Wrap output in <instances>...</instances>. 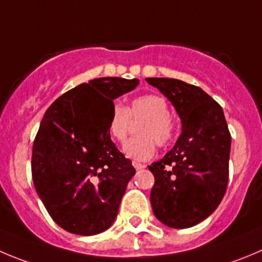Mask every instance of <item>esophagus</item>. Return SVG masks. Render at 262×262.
<instances>
[{
    "mask_svg": "<svg viewBox=\"0 0 262 262\" xmlns=\"http://www.w3.org/2000/svg\"><path fill=\"white\" fill-rule=\"evenodd\" d=\"M133 166L135 167L136 170H143V168H145V164L139 163V162H133Z\"/></svg>",
    "mask_w": 262,
    "mask_h": 262,
    "instance_id": "1",
    "label": "esophagus"
}]
</instances>
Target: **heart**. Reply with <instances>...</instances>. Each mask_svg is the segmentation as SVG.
I'll return each instance as SVG.
<instances>
[{
  "label": "heart",
  "mask_w": 262,
  "mask_h": 262,
  "mask_svg": "<svg viewBox=\"0 0 262 262\" xmlns=\"http://www.w3.org/2000/svg\"><path fill=\"white\" fill-rule=\"evenodd\" d=\"M141 121L139 136L124 144L123 153L134 161L145 162L156 154V144L164 148L175 141L178 127L171 118V106L166 99L148 94L135 98L128 106L121 103L112 105L108 119L109 136L117 143H123L133 122Z\"/></svg>",
  "instance_id": "1"
}]
</instances>
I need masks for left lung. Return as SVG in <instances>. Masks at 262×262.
I'll return each instance as SVG.
<instances>
[{"instance_id":"1","label":"left lung","mask_w":262,"mask_h":262,"mask_svg":"<svg viewBox=\"0 0 262 262\" xmlns=\"http://www.w3.org/2000/svg\"><path fill=\"white\" fill-rule=\"evenodd\" d=\"M172 103L183 123L175 146L149 166L150 203L164 225L185 229L207 219L228 188L231 136L223 108L201 87L173 78H146Z\"/></svg>"}]
</instances>
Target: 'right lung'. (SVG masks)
Masks as SVG:
<instances>
[{
	"label": "right lung",
	"mask_w": 262,
	"mask_h": 262,
	"mask_svg": "<svg viewBox=\"0 0 262 262\" xmlns=\"http://www.w3.org/2000/svg\"><path fill=\"white\" fill-rule=\"evenodd\" d=\"M139 79L95 78L69 90L45 113L32 150L37 194L52 220L69 233L94 235L116 220L131 161L108 133L113 100Z\"/></svg>",
	"instance_id": "1"
}]
</instances>
